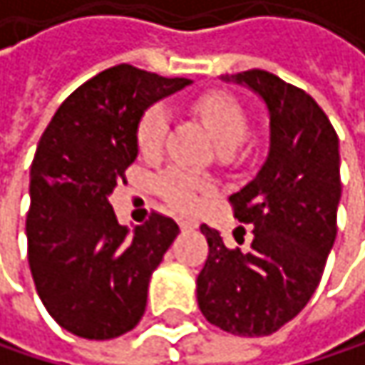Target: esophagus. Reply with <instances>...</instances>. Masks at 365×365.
Returning a JSON list of instances; mask_svg holds the SVG:
<instances>
[{"instance_id":"obj_1","label":"esophagus","mask_w":365,"mask_h":365,"mask_svg":"<svg viewBox=\"0 0 365 365\" xmlns=\"http://www.w3.org/2000/svg\"><path fill=\"white\" fill-rule=\"evenodd\" d=\"M196 226H198L196 220H192V217H180V228L182 230H194Z\"/></svg>"}]
</instances>
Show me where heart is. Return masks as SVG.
<instances>
[{"label": "heart", "mask_w": 365, "mask_h": 365, "mask_svg": "<svg viewBox=\"0 0 365 365\" xmlns=\"http://www.w3.org/2000/svg\"><path fill=\"white\" fill-rule=\"evenodd\" d=\"M190 108L194 115L207 126L211 137L222 150H232L247 137L250 118L241 101L226 91H207L192 99ZM169 130V115L160 106L143 111L137 124V148L143 156H156ZM209 183L196 178L185 167L173 165L156 178V192L175 209L192 211L200 202V194Z\"/></svg>", "instance_id": "obj_1"}]
</instances>
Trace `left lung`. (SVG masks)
I'll return each instance as SVG.
<instances>
[{
    "label": "left lung",
    "instance_id": "1",
    "mask_svg": "<svg viewBox=\"0 0 365 365\" xmlns=\"http://www.w3.org/2000/svg\"><path fill=\"white\" fill-rule=\"evenodd\" d=\"M250 86L270 113V150L252 182L228 200L252 224L247 252L224 245L207 224L209 255L196 279L205 319L239 336H268L292 322L315 294L336 239L342 192L338 135L302 88L264 69L226 76Z\"/></svg>",
    "mask_w": 365,
    "mask_h": 365
}]
</instances>
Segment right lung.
<instances>
[{
	"instance_id": "obj_1",
	"label": "right lung",
	"mask_w": 365,
	"mask_h": 365,
	"mask_svg": "<svg viewBox=\"0 0 365 365\" xmlns=\"http://www.w3.org/2000/svg\"><path fill=\"white\" fill-rule=\"evenodd\" d=\"M192 84L115 65L76 88L46 126L31 165L27 257L52 319L88 340L133 329L148 285L180 226L160 213L133 232L110 194L137 158V124L152 103Z\"/></svg>"
}]
</instances>
